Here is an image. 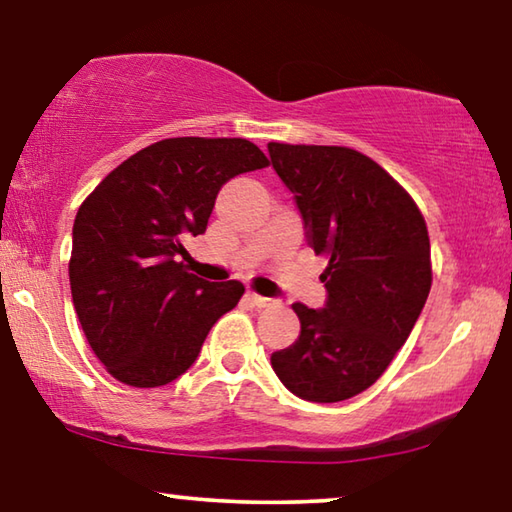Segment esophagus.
<instances>
[{"instance_id":"34e87169","label":"esophagus","mask_w":512,"mask_h":512,"mask_svg":"<svg viewBox=\"0 0 512 512\" xmlns=\"http://www.w3.org/2000/svg\"><path fill=\"white\" fill-rule=\"evenodd\" d=\"M247 300H249L254 307H258V309L272 305L270 298H263V295H258V293H247Z\"/></svg>"}]
</instances>
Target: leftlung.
<instances>
[{"label":"left lung","mask_w":512,"mask_h":512,"mask_svg":"<svg viewBox=\"0 0 512 512\" xmlns=\"http://www.w3.org/2000/svg\"><path fill=\"white\" fill-rule=\"evenodd\" d=\"M268 152L309 247L328 256L325 305L295 302L300 337L272 353V369L295 397L344 402L388 369L425 307L427 224L413 198L351 147L268 143Z\"/></svg>","instance_id":"obj_1"}]
</instances>
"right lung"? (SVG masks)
Here are the masks:
<instances>
[{
  "label": "right lung",
  "mask_w": 512,
  "mask_h": 512,
  "mask_svg": "<svg viewBox=\"0 0 512 512\" xmlns=\"http://www.w3.org/2000/svg\"><path fill=\"white\" fill-rule=\"evenodd\" d=\"M270 161L244 138H166L103 177L73 221L69 281L83 332L110 374L157 388L194 365L238 305L240 281L187 272L182 235H203L219 189Z\"/></svg>",
  "instance_id": "1"
}]
</instances>
